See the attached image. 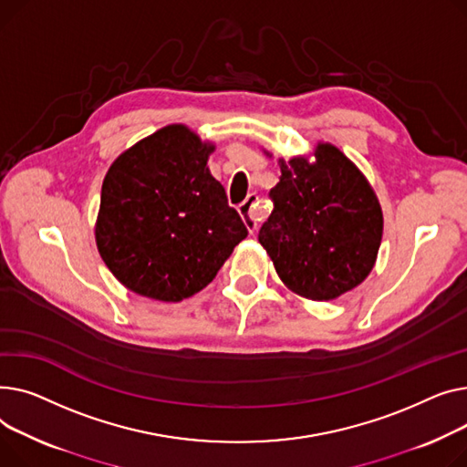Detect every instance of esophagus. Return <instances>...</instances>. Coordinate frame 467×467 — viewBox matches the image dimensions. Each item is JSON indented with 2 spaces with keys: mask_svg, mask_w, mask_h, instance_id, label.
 <instances>
[{
  "mask_svg": "<svg viewBox=\"0 0 467 467\" xmlns=\"http://www.w3.org/2000/svg\"><path fill=\"white\" fill-rule=\"evenodd\" d=\"M239 213L243 216L246 228H249L251 234H254L258 230V224L262 221V216H264L262 207L258 205V196L256 194L246 196V200L239 205Z\"/></svg>",
  "mask_w": 467,
  "mask_h": 467,
  "instance_id": "obj_1",
  "label": "esophagus"
}]
</instances>
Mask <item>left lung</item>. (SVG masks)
<instances>
[{"label": "left lung", "instance_id": "obj_1", "mask_svg": "<svg viewBox=\"0 0 467 467\" xmlns=\"http://www.w3.org/2000/svg\"><path fill=\"white\" fill-rule=\"evenodd\" d=\"M315 156V163L279 160L281 177L269 190L273 211L258 241L292 292L327 301L369 275L382 211L368 179L337 147L318 143Z\"/></svg>", "mask_w": 467, "mask_h": 467}]
</instances>
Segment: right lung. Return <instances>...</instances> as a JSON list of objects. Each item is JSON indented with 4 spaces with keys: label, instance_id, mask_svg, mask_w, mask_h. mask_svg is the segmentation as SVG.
Masks as SVG:
<instances>
[{
    "label": "right lung",
    "instance_id": "add662e5",
    "mask_svg": "<svg viewBox=\"0 0 467 467\" xmlns=\"http://www.w3.org/2000/svg\"><path fill=\"white\" fill-rule=\"evenodd\" d=\"M213 150L186 126L171 124L109 168L96 243L105 265L131 292L158 301L194 296L249 234L207 168Z\"/></svg>",
    "mask_w": 467,
    "mask_h": 467
}]
</instances>
